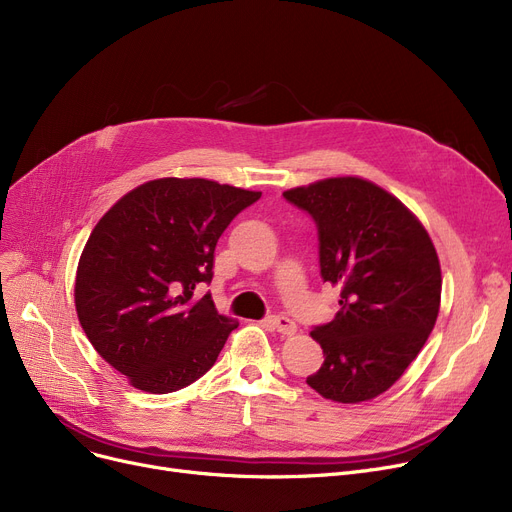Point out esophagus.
Wrapping results in <instances>:
<instances>
[{
    "label": "esophagus",
    "mask_w": 512,
    "mask_h": 512,
    "mask_svg": "<svg viewBox=\"0 0 512 512\" xmlns=\"http://www.w3.org/2000/svg\"><path fill=\"white\" fill-rule=\"evenodd\" d=\"M269 323L273 325V329H277V331L283 333V335L296 333V323L291 321L289 316H285V314H273V316H269Z\"/></svg>",
    "instance_id": "34e87169"
}]
</instances>
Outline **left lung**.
<instances>
[{"label":"left lung","instance_id":"obj_1","mask_svg":"<svg viewBox=\"0 0 512 512\" xmlns=\"http://www.w3.org/2000/svg\"><path fill=\"white\" fill-rule=\"evenodd\" d=\"M283 198L310 214L321 277L342 289L335 319L312 327L325 362L306 383L333 402L373 400L417 358L440 312L433 243L417 216L371 181L325 179Z\"/></svg>","mask_w":512,"mask_h":512}]
</instances>
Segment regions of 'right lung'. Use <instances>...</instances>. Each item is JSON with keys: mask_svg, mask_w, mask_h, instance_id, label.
I'll list each match as a JSON object with an SVG mask.
<instances>
[{"mask_svg": "<svg viewBox=\"0 0 512 512\" xmlns=\"http://www.w3.org/2000/svg\"><path fill=\"white\" fill-rule=\"evenodd\" d=\"M260 191L206 179H156L120 198L91 231L79 260L81 327L110 367L148 394H170L206 375L233 319L210 291L214 248Z\"/></svg>", "mask_w": 512, "mask_h": 512, "instance_id": "obj_1", "label": "right lung"}]
</instances>
